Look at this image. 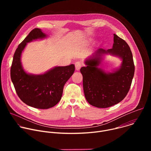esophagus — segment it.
<instances>
[{
	"instance_id": "34e87169",
	"label": "esophagus",
	"mask_w": 151,
	"mask_h": 151,
	"mask_svg": "<svg viewBox=\"0 0 151 151\" xmlns=\"http://www.w3.org/2000/svg\"><path fill=\"white\" fill-rule=\"evenodd\" d=\"M75 69H76V70L78 71V70H80V69H81V68L82 64H81V62H79V61H77V62H76V63H75Z\"/></svg>"
}]
</instances>
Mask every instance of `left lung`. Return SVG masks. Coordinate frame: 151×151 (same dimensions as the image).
<instances>
[{"mask_svg":"<svg viewBox=\"0 0 151 151\" xmlns=\"http://www.w3.org/2000/svg\"><path fill=\"white\" fill-rule=\"evenodd\" d=\"M105 54L119 57L120 67L112 73L99 68ZM85 66L81 68L83 88L86 100L92 106L106 108L121 101L130 88L134 74L132 52L127 43L114 34L112 48L98 49L84 61Z\"/></svg>","mask_w":151,"mask_h":151,"instance_id":"left-lung-1","label":"left lung"}]
</instances>
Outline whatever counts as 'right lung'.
Listing matches in <instances>:
<instances>
[{"mask_svg":"<svg viewBox=\"0 0 151 151\" xmlns=\"http://www.w3.org/2000/svg\"><path fill=\"white\" fill-rule=\"evenodd\" d=\"M41 29L32 30L17 48L11 68V78L16 93L24 103L35 108L46 109L56 105L61 100L64 84L75 72V65L56 66L47 72L27 73L21 62V54L27 44L46 38Z\"/></svg>","mask_w":151,"mask_h":151,"instance_id":"right-lung-1","label":"right lung"}]
</instances>
